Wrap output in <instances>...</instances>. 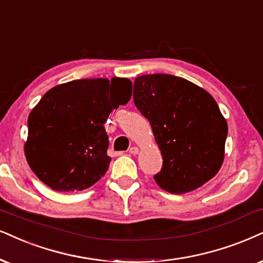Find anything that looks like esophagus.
Wrapping results in <instances>:
<instances>
[{
  "label": "esophagus",
  "instance_id": "1",
  "mask_svg": "<svg viewBox=\"0 0 263 263\" xmlns=\"http://www.w3.org/2000/svg\"><path fill=\"white\" fill-rule=\"evenodd\" d=\"M138 152H139V149L137 147H131V148H129V151H128L129 154H134V155L138 154Z\"/></svg>",
  "mask_w": 263,
  "mask_h": 263
}]
</instances>
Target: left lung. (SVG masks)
<instances>
[{
	"mask_svg": "<svg viewBox=\"0 0 263 263\" xmlns=\"http://www.w3.org/2000/svg\"><path fill=\"white\" fill-rule=\"evenodd\" d=\"M134 102L152 126L162 155L154 176L164 191L181 194L214 177L224 158L228 125L212 96L183 78H136Z\"/></svg>",
	"mask_w": 263,
	"mask_h": 263,
	"instance_id": "8db88e82",
	"label": "left lung"
}]
</instances>
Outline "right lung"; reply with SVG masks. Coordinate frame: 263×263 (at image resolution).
<instances>
[{
	"label": "right lung",
	"instance_id": "add662e5",
	"mask_svg": "<svg viewBox=\"0 0 263 263\" xmlns=\"http://www.w3.org/2000/svg\"><path fill=\"white\" fill-rule=\"evenodd\" d=\"M128 79H82L46 92L28 119L26 161L57 192L84 191L98 182L110 164L104 128L112 109L127 104Z\"/></svg>",
	"mask_w": 263,
	"mask_h": 263
}]
</instances>
